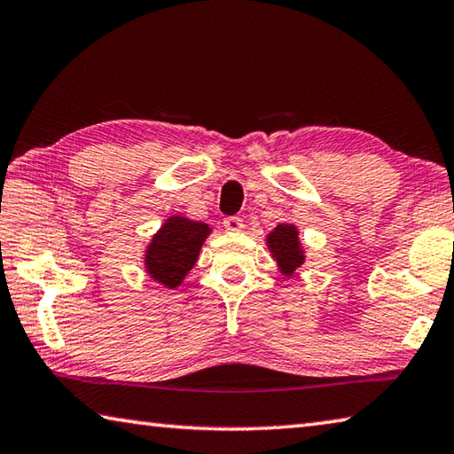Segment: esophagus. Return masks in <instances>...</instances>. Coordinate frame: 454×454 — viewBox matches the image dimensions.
<instances>
[{"label": "esophagus", "mask_w": 454, "mask_h": 454, "mask_svg": "<svg viewBox=\"0 0 454 454\" xmlns=\"http://www.w3.org/2000/svg\"><path fill=\"white\" fill-rule=\"evenodd\" d=\"M224 228L228 232H240L244 228V220L240 216H228L224 218Z\"/></svg>", "instance_id": "obj_1"}]
</instances>
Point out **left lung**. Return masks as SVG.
Segmentation results:
<instances>
[{"mask_svg": "<svg viewBox=\"0 0 454 454\" xmlns=\"http://www.w3.org/2000/svg\"><path fill=\"white\" fill-rule=\"evenodd\" d=\"M268 250L278 264L284 276H292L296 268L304 264V250L298 240V230L294 224H278L266 238Z\"/></svg>", "mask_w": 454, "mask_h": 454, "instance_id": "obj_1", "label": "left lung"}]
</instances>
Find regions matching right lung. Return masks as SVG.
Listing matches in <instances>:
<instances>
[{
    "label": "right lung",
    "instance_id": "add662e5",
    "mask_svg": "<svg viewBox=\"0 0 454 454\" xmlns=\"http://www.w3.org/2000/svg\"><path fill=\"white\" fill-rule=\"evenodd\" d=\"M212 228L204 222L170 216L145 248V272L166 288H178L196 264Z\"/></svg>",
    "mask_w": 454,
    "mask_h": 454
}]
</instances>
